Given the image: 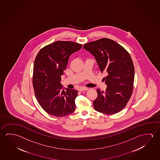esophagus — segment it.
<instances>
[{
    "label": "esophagus",
    "mask_w": 160,
    "mask_h": 160,
    "mask_svg": "<svg viewBox=\"0 0 160 160\" xmlns=\"http://www.w3.org/2000/svg\"><path fill=\"white\" fill-rule=\"evenodd\" d=\"M88 89V88L87 87H81L79 89V91H87Z\"/></svg>",
    "instance_id": "34e87169"
}]
</instances>
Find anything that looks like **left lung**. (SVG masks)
Masks as SVG:
<instances>
[{
  "mask_svg": "<svg viewBox=\"0 0 160 160\" xmlns=\"http://www.w3.org/2000/svg\"><path fill=\"white\" fill-rule=\"evenodd\" d=\"M83 49L94 56L103 78L106 91L97 89V97L93 101L94 109L106 114H113L123 109L132 96L134 67L129 53L108 38H101L85 44Z\"/></svg>",
  "mask_w": 160,
  "mask_h": 160,
  "instance_id": "8db88e82",
  "label": "left lung"
}]
</instances>
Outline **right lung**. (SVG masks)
I'll use <instances>...</instances> for the list:
<instances>
[{
	"mask_svg": "<svg viewBox=\"0 0 160 160\" xmlns=\"http://www.w3.org/2000/svg\"><path fill=\"white\" fill-rule=\"evenodd\" d=\"M82 44L71 41H56L44 47L36 56L33 68V86L39 104L52 116L62 117L76 108V89H62L63 74L69 56Z\"/></svg>",
	"mask_w": 160,
	"mask_h": 160,
	"instance_id": "1",
	"label": "right lung"
}]
</instances>
